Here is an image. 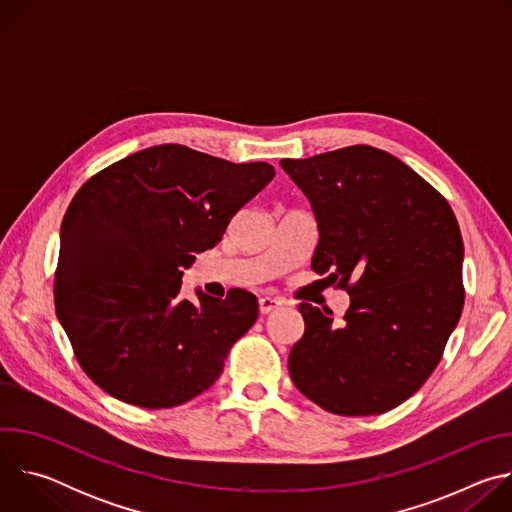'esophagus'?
Instances as JSON below:
<instances>
[{"label":"esophagus","mask_w":512,"mask_h":512,"mask_svg":"<svg viewBox=\"0 0 512 512\" xmlns=\"http://www.w3.org/2000/svg\"><path fill=\"white\" fill-rule=\"evenodd\" d=\"M279 306H281V300H277V298H269V296L259 298V312L261 314H269V312L277 310Z\"/></svg>","instance_id":"34e87169"}]
</instances>
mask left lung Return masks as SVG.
<instances>
[{
	"label": "left lung",
	"mask_w": 512,
	"mask_h": 512,
	"mask_svg": "<svg viewBox=\"0 0 512 512\" xmlns=\"http://www.w3.org/2000/svg\"><path fill=\"white\" fill-rule=\"evenodd\" d=\"M279 166L316 216L312 269L350 296L340 326L300 304L306 330L289 352L291 381L330 413H385L427 381L462 316L464 243L454 210L371 145Z\"/></svg>",
	"instance_id": "1"
}]
</instances>
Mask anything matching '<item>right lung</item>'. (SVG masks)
Returning <instances> with one entry per match:
<instances>
[{"label":"right lung","instance_id":"obj_1","mask_svg":"<svg viewBox=\"0 0 512 512\" xmlns=\"http://www.w3.org/2000/svg\"><path fill=\"white\" fill-rule=\"evenodd\" d=\"M275 176L178 143L131 154L87 180L60 225L54 306L83 371L143 409L182 405L221 377L259 314L251 291L182 298L196 253Z\"/></svg>","mask_w":512,"mask_h":512}]
</instances>
